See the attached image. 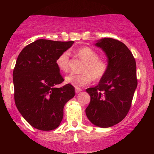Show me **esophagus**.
Instances as JSON below:
<instances>
[{"label": "esophagus", "mask_w": 154, "mask_h": 154, "mask_svg": "<svg viewBox=\"0 0 154 154\" xmlns=\"http://www.w3.org/2000/svg\"><path fill=\"white\" fill-rule=\"evenodd\" d=\"M81 91H82L81 88H75V92L77 93V94H78V93H80Z\"/></svg>", "instance_id": "obj_1"}]
</instances>
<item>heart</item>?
<instances>
[{
	"instance_id": "heart-1",
	"label": "heart",
	"mask_w": 154,
	"mask_h": 154,
	"mask_svg": "<svg viewBox=\"0 0 154 154\" xmlns=\"http://www.w3.org/2000/svg\"><path fill=\"white\" fill-rule=\"evenodd\" d=\"M77 54L80 59L86 62L83 65L82 74L71 73L65 78L66 83L74 87H82L88 85L92 79L100 80L106 74L108 64L105 60L99 59L98 54L94 50L88 47L79 48ZM70 53L68 51L62 53L57 59V68L63 72L68 71L69 68Z\"/></svg>"
}]
</instances>
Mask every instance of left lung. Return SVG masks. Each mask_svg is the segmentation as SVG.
Masks as SVG:
<instances>
[{"instance_id": "8db88e82", "label": "left lung", "mask_w": 154, "mask_h": 154, "mask_svg": "<svg viewBox=\"0 0 154 154\" xmlns=\"http://www.w3.org/2000/svg\"><path fill=\"white\" fill-rule=\"evenodd\" d=\"M94 45L106 54L108 70L97 86L86 90L91 97L86 114L93 125L106 128L122 122L130 110L137 87L136 64L122 42L104 38Z\"/></svg>"}]
</instances>
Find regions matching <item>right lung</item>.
<instances>
[{
	"label": "right lung",
	"instance_id": "obj_1",
	"mask_svg": "<svg viewBox=\"0 0 154 154\" xmlns=\"http://www.w3.org/2000/svg\"><path fill=\"white\" fill-rule=\"evenodd\" d=\"M74 42L38 39L18 55L13 70L15 103L24 119L34 128L48 131L57 128L63 118L66 103L75 94L64 81L56 61Z\"/></svg>",
	"mask_w": 154,
	"mask_h": 154
}]
</instances>
